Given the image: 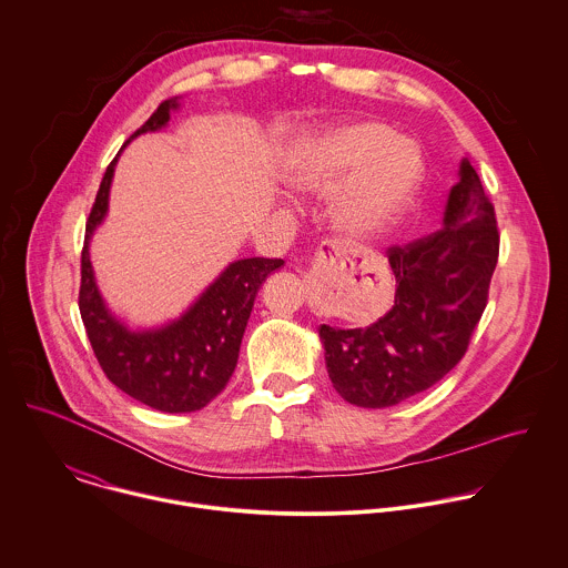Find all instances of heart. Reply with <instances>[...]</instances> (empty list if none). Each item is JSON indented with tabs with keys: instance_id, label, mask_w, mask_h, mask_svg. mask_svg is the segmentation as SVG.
Segmentation results:
<instances>
[{
	"instance_id": "b5f03b06",
	"label": "heart",
	"mask_w": 568,
	"mask_h": 568,
	"mask_svg": "<svg viewBox=\"0 0 568 568\" xmlns=\"http://www.w3.org/2000/svg\"><path fill=\"white\" fill-rule=\"evenodd\" d=\"M420 181L414 148L375 121L302 136L284 159V183L300 197L333 190L331 222L351 240L377 237L409 206Z\"/></svg>"
}]
</instances>
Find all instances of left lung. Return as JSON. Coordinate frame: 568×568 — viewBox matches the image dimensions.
I'll use <instances>...</instances> for the list:
<instances>
[{"label": "left lung", "instance_id": "1", "mask_svg": "<svg viewBox=\"0 0 568 568\" xmlns=\"http://www.w3.org/2000/svg\"><path fill=\"white\" fill-rule=\"evenodd\" d=\"M458 176L443 229L387 248L394 306L368 328H320L333 387L357 407L396 405L438 383L467 353L487 306L500 235L467 159Z\"/></svg>", "mask_w": 568, "mask_h": 568}]
</instances>
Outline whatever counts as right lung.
<instances>
[{
    "mask_svg": "<svg viewBox=\"0 0 568 568\" xmlns=\"http://www.w3.org/2000/svg\"><path fill=\"white\" fill-rule=\"evenodd\" d=\"M179 105V97L163 101L130 141L139 134L163 130ZM116 161L119 156L105 170L85 224L79 291L81 320L99 366L119 389L161 412H195L229 383L255 295L284 260H235L179 320L159 328L132 331L105 306L90 262V240L108 215Z\"/></svg>",
    "mask_w": 568,
    "mask_h": 568,
    "instance_id": "obj_1",
    "label": "right lung"
}]
</instances>
